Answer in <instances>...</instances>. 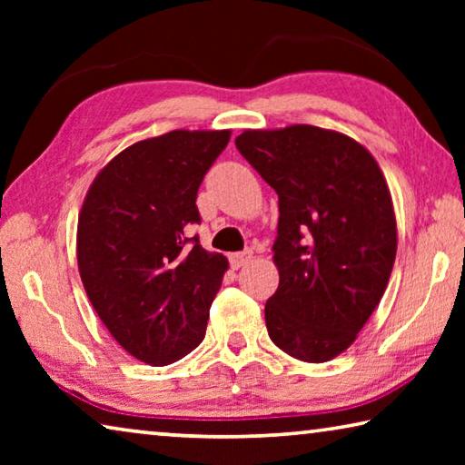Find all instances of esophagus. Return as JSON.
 Here are the masks:
<instances>
[{
  "label": "esophagus",
  "instance_id": "1",
  "mask_svg": "<svg viewBox=\"0 0 465 465\" xmlns=\"http://www.w3.org/2000/svg\"><path fill=\"white\" fill-rule=\"evenodd\" d=\"M252 258V250H243V252H235V254L230 256V262L235 271L242 269V266H246Z\"/></svg>",
  "mask_w": 465,
  "mask_h": 465
}]
</instances>
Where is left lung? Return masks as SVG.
<instances>
[{"mask_svg":"<svg viewBox=\"0 0 465 465\" xmlns=\"http://www.w3.org/2000/svg\"><path fill=\"white\" fill-rule=\"evenodd\" d=\"M235 147L279 194L266 330L287 355L324 363L355 342L388 287L398 248L388 183L359 141L313 124L246 129Z\"/></svg>","mask_w":465,"mask_h":465,"instance_id":"8db88e82","label":"left lung"}]
</instances>
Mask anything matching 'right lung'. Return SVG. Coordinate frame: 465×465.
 <instances>
[{
  "instance_id": "add662e5",
  "label": "right lung",
  "mask_w": 465,
  "mask_h": 465,
  "mask_svg": "<svg viewBox=\"0 0 465 465\" xmlns=\"http://www.w3.org/2000/svg\"><path fill=\"white\" fill-rule=\"evenodd\" d=\"M232 131H170L137 141L94 178L77 219V269L124 351L162 367L203 342L227 258L188 238L196 193Z\"/></svg>"
}]
</instances>
